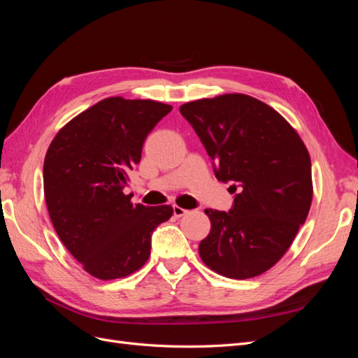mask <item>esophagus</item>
<instances>
[{
	"instance_id": "obj_1",
	"label": "esophagus",
	"mask_w": 358,
	"mask_h": 358,
	"mask_svg": "<svg viewBox=\"0 0 358 358\" xmlns=\"http://www.w3.org/2000/svg\"><path fill=\"white\" fill-rule=\"evenodd\" d=\"M187 212H188V210L180 208V206H173V215H175L176 218H180V216H183Z\"/></svg>"
}]
</instances>
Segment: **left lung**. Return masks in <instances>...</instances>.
I'll list each match as a JSON object with an SVG mask.
<instances>
[{"instance_id": "1", "label": "left lung", "mask_w": 358, "mask_h": 358, "mask_svg": "<svg viewBox=\"0 0 358 358\" xmlns=\"http://www.w3.org/2000/svg\"><path fill=\"white\" fill-rule=\"evenodd\" d=\"M180 113L230 182L229 212L206 209L210 233L199 245L203 263L231 279L264 273L288 251L312 203L310 157L275 109L245 94L180 106Z\"/></svg>"}]
</instances>
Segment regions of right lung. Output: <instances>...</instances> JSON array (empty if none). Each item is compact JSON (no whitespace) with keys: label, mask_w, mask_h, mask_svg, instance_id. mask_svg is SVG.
<instances>
[{"label":"right lung","mask_w":358,"mask_h":358,"mask_svg":"<svg viewBox=\"0 0 358 358\" xmlns=\"http://www.w3.org/2000/svg\"><path fill=\"white\" fill-rule=\"evenodd\" d=\"M171 110L154 100L110 96L62 127L48 149L43 185L50 221L90 275L110 280L142 267L169 204H133L124 188L148 134Z\"/></svg>","instance_id":"add662e5"}]
</instances>
